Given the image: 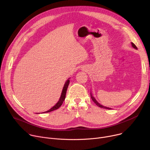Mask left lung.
I'll return each instance as SVG.
<instances>
[{
	"mask_svg": "<svg viewBox=\"0 0 150 150\" xmlns=\"http://www.w3.org/2000/svg\"><path fill=\"white\" fill-rule=\"evenodd\" d=\"M132 46L134 48V49H137V47H136V46L133 43H132ZM91 98H92V101L99 107H101V108H106V109H112V108H109V107H104V106H103V105H101L100 104H99V103H98L97 102V101L95 99V98L92 96V93H91Z\"/></svg>",
	"mask_w": 150,
	"mask_h": 150,
	"instance_id": "left-lung-1",
	"label": "left lung"
}]
</instances>
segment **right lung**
I'll return each instance as SVG.
<instances>
[{
	"instance_id": "obj_1",
	"label": "right lung",
	"mask_w": 150,
	"mask_h": 150,
	"mask_svg": "<svg viewBox=\"0 0 150 150\" xmlns=\"http://www.w3.org/2000/svg\"><path fill=\"white\" fill-rule=\"evenodd\" d=\"M69 82H70L69 79H67V80L66 81V83L64 84V86L63 87V91H62V94H61V96H60V98H59V101H58V103L54 107H52L51 109H49V110H47L45 112H43V113L51 112H52V111L58 109L59 107H60V106L62 105L63 101H64V99H65L66 93V91H67V89Z\"/></svg>"
}]
</instances>
